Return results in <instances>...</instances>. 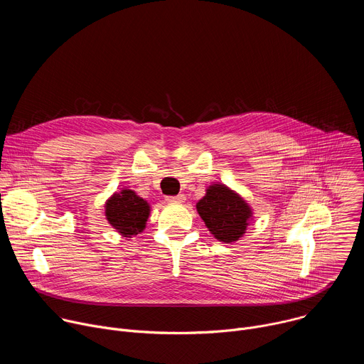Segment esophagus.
Returning a JSON list of instances; mask_svg holds the SVG:
<instances>
[{"instance_id": "obj_1", "label": "esophagus", "mask_w": 364, "mask_h": 364, "mask_svg": "<svg viewBox=\"0 0 364 364\" xmlns=\"http://www.w3.org/2000/svg\"><path fill=\"white\" fill-rule=\"evenodd\" d=\"M167 200L173 201V203H183L186 200V197H184V194H177V196H168Z\"/></svg>"}]
</instances>
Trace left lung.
Segmentation results:
<instances>
[{
    "label": "left lung",
    "instance_id": "left-lung-1",
    "mask_svg": "<svg viewBox=\"0 0 364 364\" xmlns=\"http://www.w3.org/2000/svg\"><path fill=\"white\" fill-rule=\"evenodd\" d=\"M197 212L220 242H235L243 236L252 216L250 207L243 198L226 186L215 184L197 203Z\"/></svg>",
    "mask_w": 364,
    "mask_h": 364
}]
</instances>
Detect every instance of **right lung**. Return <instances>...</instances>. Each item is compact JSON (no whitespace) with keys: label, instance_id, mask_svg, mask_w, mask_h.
<instances>
[{"label":"right lung","instance_id":"add662e5","mask_svg":"<svg viewBox=\"0 0 364 364\" xmlns=\"http://www.w3.org/2000/svg\"><path fill=\"white\" fill-rule=\"evenodd\" d=\"M105 209L108 222L125 237L142 232L149 216L148 203L132 190L115 193L107 201Z\"/></svg>","mask_w":364,"mask_h":364}]
</instances>
